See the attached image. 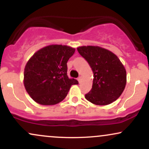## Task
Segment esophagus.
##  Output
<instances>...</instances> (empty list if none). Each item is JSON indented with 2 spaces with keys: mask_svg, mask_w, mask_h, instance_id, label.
I'll use <instances>...</instances> for the list:
<instances>
[{
  "mask_svg": "<svg viewBox=\"0 0 149 149\" xmlns=\"http://www.w3.org/2000/svg\"><path fill=\"white\" fill-rule=\"evenodd\" d=\"M81 79H82V77L81 76H79L78 78V81L79 82V83H80V82H81Z\"/></svg>",
  "mask_w": 149,
  "mask_h": 149,
  "instance_id": "1",
  "label": "esophagus"
}]
</instances>
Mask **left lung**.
Here are the masks:
<instances>
[{"label":"left lung","mask_w":149,"mask_h":149,"mask_svg":"<svg viewBox=\"0 0 149 149\" xmlns=\"http://www.w3.org/2000/svg\"><path fill=\"white\" fill-rule=\"evenodd\" d=\"M78 52L93 72L92 88L85 99L95 105H108L122 95L127 83L126 70L119 58L100 46H80Z\"/></svg>","instance_id":"1"}]
</instances>
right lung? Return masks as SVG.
I'll use <instances>...</instances> for the list:
<instances>
[{
    "instance_id": "1",
    "label": "right lung",
    "mask_w": 149,
    "mask_h": 149,
    "mask_svg": "<svg viewBox=\"0 0 149 149\" xmlns=\"http://www.w3.org/2000/svg\"><path fill=\"white\" fill-rule=\"evenodd\" d=\"M76 49L49 45L36 52L26 64L24 85L33 101L41 105L57 104L66 97L71 85L78 84L67 76V61Z\"/></svg>"
}]
</instances>
